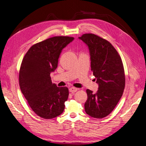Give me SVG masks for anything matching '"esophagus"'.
Segmentation results:
<instances>
[{"instance_id": "34e87169", "label": "esophagus", "mask_w": 146, "mask_h": 146, "mask_svg": "<svg viewBox=\"0 0 146 146\" xmlns=\"http://www.w3.org/2000/svg\"><path fill=\"white\" fill-rule=\"evenodd\" d=\"M77 90H78V88H75V87H71L69 89L70 92H71V93H75L76 92H77Z\"/></svg>"}]
</instances>
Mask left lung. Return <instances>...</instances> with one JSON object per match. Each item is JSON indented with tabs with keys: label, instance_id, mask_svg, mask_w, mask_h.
Instances as JSON below:
<instances>
[{
	"label": "left lung",
	"instance_id": "1",
	"mask_svg": "<svg viewBox=\"0 0 146 146\" xmlns=\"http://www.w3.org/2000/svg\"><path fill=\"white\" fill-rule=\"evenodd\" d=\"M79 39L88 46L91 70L99 86L96 93L86 90L85 111L95 118H103L113 110L123 95L125 82L123 64L116 50L107 40L92 33L84 34Z\"/></svg>",
	"mask_w": 146,
	"mask_h": 146
}]
</instances>
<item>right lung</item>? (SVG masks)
I'll list each match as a JSON object with an SVG mask.
<instances>
[{"mask_svg": "<svg viewBox=\"0 0 146 146\" xmlns=\"http://www.w3.org/2000/svg\"><path fill=\"white\" fill-rule=\"evenodd\" d=\"M74 37L55 36L31 46L22 61L19 81L22 94L36 115L52 119L64 111L68 89L51 82L50 73L58 67L62 49Z\"/></svg>", "mask_w": 146, "mask_h": 146, "instance_id": "add662e5", "label": "right lung"}]
</instances>
